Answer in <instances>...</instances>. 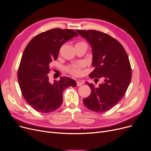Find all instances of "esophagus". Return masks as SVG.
Instances as JSON below:
<instances>
[{"mask_svg": "<svg viewBox=\"0 0 151 151\" xmlns=\"http://www.w3.org/2000/svg\"><path fill=\"white\" fill-rule=\"evenodd\" d=\"M76 84H77V86H81V85L83 84V83L81 82V81H78L76 82Z\"/></svg>", "mask_w": 151, "mask_h": 151, "instance_id": "1", "label": "esophagus"}]
</instances>
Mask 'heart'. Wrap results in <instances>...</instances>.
Returning <instances> with one entry per match:
<instances>
[{"instance_id": "1", "label": "heart", "mask_w": 151, "mask_h": 151, "mask_svg": "<svg viewBox=\"0 0 151 151\" xmlns=\"http://www.w3.org/2000/svg\"><path fill=\"white\" fill-rule=\"evenodd\" d=\"M84 42H78L76 44H80V43H83ZM83 66V63H79L78 64L76 65H73L71 67H69L68 68V70L69 72L72 74L73 75L75 76H79L81 73V71H80V68L81 67Z\"/></svg>"}]
</instances>
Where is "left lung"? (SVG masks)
I'll list each match as a JSON object with an SVG mask.
<instances>
[{"label":"left lung","instance_id":"8db88e82","mask_svg":"<svg viewBox=\"0 0 151 151\" xmlns=\"http://www.w3.org/2000/svg\"><path fill=\"white\" fill-rule=\"evenodd\" d=\"M76 31L92 47L94 70L89 77L96 78L97 81L99 78L104 80L98 87L86 82L91 93L84 99V105L93 111L104 113L122 99L130 84L132 69L127 54L119 42L105 33L95 30Z\"/></svg>","mask_w":151,"mask_h":151}]
</instances>
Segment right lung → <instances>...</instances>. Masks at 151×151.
I'll list each match as a JSON object with an SVG mask.
<instances>
[{"instance_id":"obj_1","label":"right lung","mask_w":151,"mask_h":151,"mask_svg":"<svg viewBox=\"0 0 151 151\" xmlns=\"http://www.w3.org/2000/svg\"><path fill=\"white\" fill-rule=\"evenodd\" d=\"M77 36L71 29H51L34 37L24 51L18 72V83L24 98L37 111L50 113L58 109L62 104L63 90L76 86L75 80L66 76L51 83L47 74L51 63L58 58L62 45Z\"/></svg>"}]
</instances>
